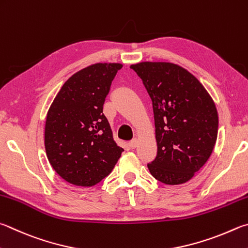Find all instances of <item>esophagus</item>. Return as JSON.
<instances>
[{
    "label": "esophagus",
    "instance_id": "34e87169",
    "mask_svg": "<svg viewBox=\"0 0 248 248\" xmlns=\"http://www.w3.org/2000/svg\"><path fill=\"white\" fill-rule=\"evenodd\" d=\"M129 146L131 148H136L138 146V140L137 139H133L132 141L129 142Z\"/></svg>",
    "mask_w": 248,
    "mask_h": 248
}]
</instances>
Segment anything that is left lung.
<instances>
[{"label":"left lung","instance_id":"left-lung-1","mask_svg":"<svg viewBox=\"0 0 248 248\" xmlns=\"http://www.w3.org/2000/svg\"><path fill=\"white\" fill-rule=\"evenodd\" d=\"M130 68L153 102L157 156L148 170L165 184L186 183L206 164L217 140L213 98L194 76L172 62H143Z\"/></svg>","mask_w":248,"mask_h":248}]
</instances>
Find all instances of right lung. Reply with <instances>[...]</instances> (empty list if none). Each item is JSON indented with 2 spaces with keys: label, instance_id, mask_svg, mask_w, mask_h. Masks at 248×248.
I'll return each instance as SVG.
<instances>
[{
  "label": "right lung",
  "instance_id": "add662e5",
  "mask_svg": "<svg viewBox=\"0 0 248 248\" xmlns=\"http://www.w3.org/2000/svg\"><path fill=\"white\" fill-rule=\"evenodd\" d=\"M123 65L97 62L62 85L47 111L44 132L53 169L74 186H92L114 169L124 148L112 138L103 105Z\"/></svg>",
  "mask_w": 248,
  "mask_h": 248
}]
</instances>
